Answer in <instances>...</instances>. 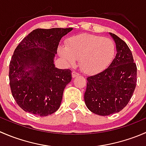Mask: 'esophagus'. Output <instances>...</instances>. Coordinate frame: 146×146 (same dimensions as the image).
Masks as SVG:
<instances>
[{"mask_svg":"<svg viewBox=\"0 0 146 146\" xmlns=\"http://www.w3.org/2000/svg\"><path fill=\"white\" fill-rule=\"evenodd\" d=\"M79 76V73H77V72H76V71L72 72V77H73V78L76 77H77V76Z\"/></svg>","mask_w":146,"mask_h":146,"instance_id":"obj_1","label":"esophagus"}]
</instances>
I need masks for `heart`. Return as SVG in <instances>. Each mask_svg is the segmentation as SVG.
<instances>
[{
  "label": "heart",
  "mask_w": 146,
  "mask_h": 146,
  "mask_svg": "<svg viewBox=\"0 0 146 146\" xmlns=\"http://www.w3.org/2000/svg\"><path fill=\"white\" fill-rule=\"evenodd\" d=\"M58 54L68 66H74L79 59L84 73L95 75L103 71L112 61L115 45L107 38L81 34L69 38L66 46L59 47Z\"/></svg>",
  "instance_id": "1"
}]
</instances>
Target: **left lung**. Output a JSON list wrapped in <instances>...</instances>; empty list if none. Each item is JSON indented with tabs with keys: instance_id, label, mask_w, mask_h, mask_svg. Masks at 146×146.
<instances>
[{
	"instance_id": "1",
	"label": "left lung",
	"mask_w": 146,
	"mask_h": 146,
	"mask_svg": "<svg viewBox=\"0 0 146 146\" xmlns=\"http://www.w3.org/2000/svg\"><path fill=\"white\" fill-rule=\"evenodd\" d=\"M116 44L117 54L107 68L87 78L85 104L94 114L107 116L123 110L136 85L137 68L128 45L110 32Z\"/></svg>"
}]
</instances>
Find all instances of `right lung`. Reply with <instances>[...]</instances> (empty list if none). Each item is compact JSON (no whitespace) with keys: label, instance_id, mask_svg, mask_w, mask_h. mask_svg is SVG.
Masks as SVG:
<instances>
[{"label":"right lung","instance_id":"right-lung-1","mask_svg":"<svg viewBox=\"0 0 146 146\" xmlns=\"http://www.w3.org/2000/svg\"><path fill=\"white\" fill-rule=\"evenodd\" d=\"M73 28L36 29L15 50L9 66L12 95L27 112L45 117L58 110L71 70L55 67L61 38Z\"/></svg>","mask_w":146,"mask_h":146}]
</instances>
